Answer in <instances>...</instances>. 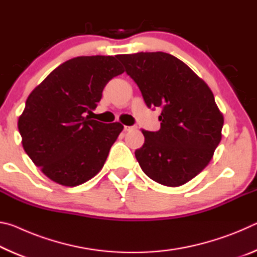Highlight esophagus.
I'll return each instance as SVG.
<instances>
[{"mask_svg": "<svg viewBox=\"0 0 257 257\" xmlns=\"http://www.w3.org/2000/svg\"><path fill=\"white\" fill-rule=\"evenodd\" d=\"M133 129H135V127H130V125H124L123 127L124 132H130V130H133Z\"/></svg>", "mask_w": 257, "mask_h": 257, "instance_id": "esophagus-1", "label": "esophagus"}]
</instances>
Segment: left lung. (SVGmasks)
Segmentation results:
<instances>
[{"label": "left lung", "mask_w": 257, "mask_h": 257, "mask_svg": "<svg viewBox=\"0 0 257 257\" xmlns=\"http://www.w3.org/2000/svg\"><path fill=\"white\" fill-rule=\"evenodd\" d=\"M116 59L138 85L146 105L160 107L159 132L142 130L135 156L152 180L185 185L205 169L222 138L223 115L212 90L182 61L164 52L120 54Z\"/></svg>", "instance_id": "left-lung-1"}]
</instances>
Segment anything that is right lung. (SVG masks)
Segmentation results:
<instances>
[{
  "label": "right lung",
  "mask_w": 257,
  "mask_h": 257,
  "mask_svg": "<svg viewBox=\"0 0 257 257\" xmlns=\"http://www.w3.org/2000/svg\"><path fill=\"white\" fill-rule=\"evenodd\" d=\"M116 56H78L54 69L29 94L18 120L23 147L56 184L75 187L102 170L120 122L90 119L104 87L123 73Z\"/></svg>",
  "instance_id": "obj_1"
}]
</instances>
